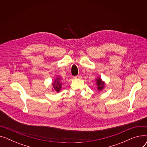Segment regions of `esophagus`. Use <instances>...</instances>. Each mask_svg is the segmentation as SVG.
<instances>
[{"label":"esophagus","mask_w":147,"mask_h":147,"mask_svg":"<svg viewBox=\"0 0 147 147\" xmlns=\"http://www.w3.org/2000/svg\"><path fill=\"white\" fill-rule=\"evenodd\" d=\"M74 78L76 79H82V76L81 75H78V76H75Z\"/></svg>","instance_id":"obj_1"}]
</instances>
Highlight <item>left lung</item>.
I'll use <instances>...</instances> for the list:
<instances>
[{
    "instance_id": "8db88e82",
    "label": "left lung",
    "mask_w": 147,
    "mask_h": 147,
    "mask_svg": "<svg viewBox=\"0 0 147 147\" xmlns=\"http://www.w3.org/2000/svg\"><path fill=\"white\" fill-rule=\"evenodd\" d=\"M95 80H96V84L97 86V89L99 91H102L105 88V82H104L100 77H98V78L95 79Z\"/></svg>"
}]
</instances>
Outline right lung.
<instances>
[{"label":"right lung","instance_id":"right-lung-1","mask_svg":"<svg viewBox=\"0 0 147 147\" xmlns=\"http://www.w3.org/2000/svg\"><path fill=\"white\" fill-rule=\"evenodd\" d=\"M52 90H55L57 92H59L62 88V82L61 77H57L56 79H54L52 83Z\"/></svg>","mask_w":147,"mask_h":147}]
</instances>
